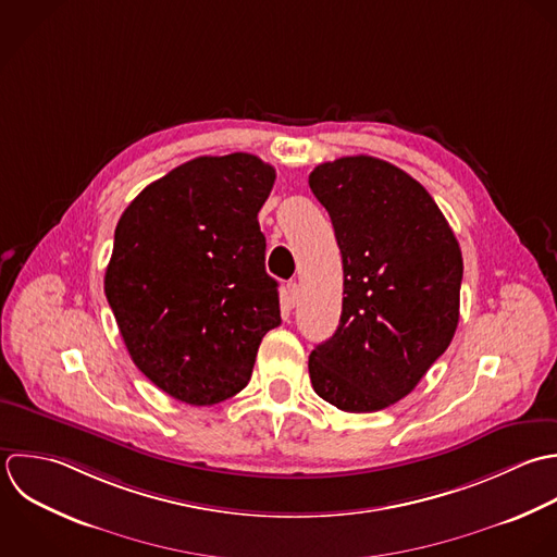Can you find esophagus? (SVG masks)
Returning a JSON list of instances; mask_svg holds the SVG:
<instances>
[{
	"label": "esophagus",
	"instance_id": "1",
	"mask_svg": "<svg viewBox=\"0 0 557 557\" xmlns=\"http://www.w3.org/2000/svg\"><path fill=\"white\" fill-rule=\"evenodd\" d=\"M297 299H299V284H297V282H290V284L286 286V293H284V304H286L288 308H295Z\"/></svg>",
	"mask_w": 557,
	"mask_h": 557
}]
</instances>
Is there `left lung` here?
<instances>
[{
	"instance_id": "obj_1",
	"label": "left lung",
	"mask_w": 557,
	"mask_h": 557,
	"mask_svg": "<svg viewBox=\"0 0 557 557\" xmlns=\"http://www.w3.org/2000/svg\"><path fill=\"white\" fill-rule=\"evenodd\" d=\"M343 256V314L310 354L314 393L377 412L414 391L460 321L462 251L432 195L399 166L345 156L310 173Z\"/></svg>"
}]
</instances>
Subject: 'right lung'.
I'll return each instance as SVG.
<instances>
[{
    "instance_id": "1",
    "label": "right lung",
    "mask_w": 557,
    "mask_h": 557,
    "mask_svg": "<svg viewBox=\"0 0 557 557\" xmlns=\"http://www.w3.org/2000/svg\"><path fill=\"white\" fill-rule=\"evenodd\" d=\"M273 182L258 156H199L140 190L116 223L106 299L134 364L177 401L240 393L282 323L258 223Z\"/></svg>"
}]
</instances>
